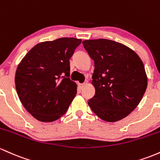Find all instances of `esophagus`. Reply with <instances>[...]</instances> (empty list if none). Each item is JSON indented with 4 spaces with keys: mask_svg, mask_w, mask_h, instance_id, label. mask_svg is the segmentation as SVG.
Masks as SVG:
<instances>
[{
    "mask_svg": "<svg viewBox=\"0 0 160 160\" xmlns=\"http://www.w3.org/2000/svg\"><path fill=\"white\" fill-rule=\"evenodd\" d=\"M85 83H79L78 84V88H79L80 90H82L85 88Z\"/></svg>",
    "mask_w": 160,
    "mask_h": 160,
    "instance_id": "1",
    "label": "esophagus"
}]
</instances>
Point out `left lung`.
I'll return each instance as SVG.
<instances>
[{
  "label": "left lung",
  "instance_id": "8db88e82",
  "mask_svg": "<svg viewBox=\"0 0 160 160\" xmlns=\"http://www.w3.org/2000/svg\"><path fill=\"white\" fill-rule=\"evenodd\" d=\"M94 62L95 94L88 102L98 117L114 122L126 117L141 102L148 77L139 56L121 43L108 39L82 42Z\"/></svg>",
  "mask_w": 160,
  "mask_h": 160
}]
</instances>
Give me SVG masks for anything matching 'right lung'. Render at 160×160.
I'll list each match as a JSON object with an SVG mask.
<instances>
[{
    "label": "right lung",
    "mask_w": 160,
    "mask_h": 160,
    "mask_svg": "<svg viewBox=\"0 0 160 160\" xmlns=\"http://www.w3.org/2000/svg\"><path fill=\"white\" fill-rule=\"evenodd\" d=\"M82 40L61 38L39 43L18 66L17 92L23 107L37 120L51 122L66 113L77 93L69 77V59Z\"/></svg>",
    "instance_id": "right-lung-1"
}]
</instances>
